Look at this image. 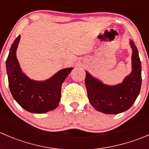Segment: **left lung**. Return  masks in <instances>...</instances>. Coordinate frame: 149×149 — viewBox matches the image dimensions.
I'll return each mask as SVG.
<instances>
[{
    "instance_id": "8db88e82",
    "label": "left lung",
    "mask_w": 149,
    "mask_h": 149,
    "mask_svg": "<svg viewBox=\"0 0 149 149\" xmlns=\"http://www.w3.org/2000/svg\"><path fill=\"white\" fill-rule=\"evenodd\" d=\"M132 49V71L122 84H103L86 72L85 84L89 100L97 111L107 114H118L129 109L138 97L141 87V63L138 49L130 41Z\"/></svg>"
}]
</instances>
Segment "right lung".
Segmentation results:
<instances>
[{
  "instance_id": "1",
  "label": "right lung",
  "mask_w": 149,
  "mask_h": 149,
  "mask_svg": "<svg viewBox=\"0 0 149 149\" xmlns=\"http://www.w3.org/2000/svg\"><path fill=\"white\" fill-rule=\"evenodd\" d=\"M19 39V36L14 40L6 63L11 95L19 105L29 112L43 113L52 111L58 106L62 84L73 68L63 69L44 81L31 80L22 72L16 57Z\"/></svg>"
}]
</instances>
